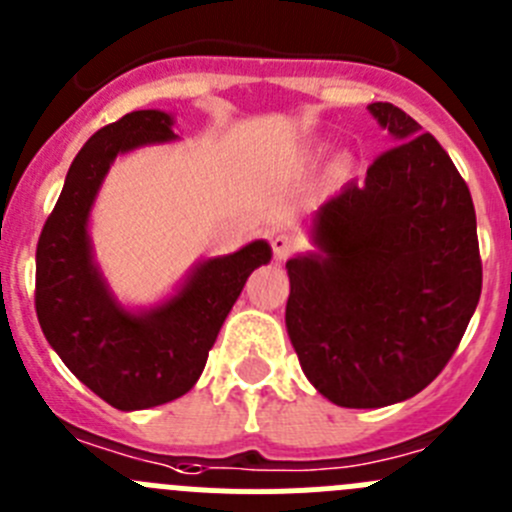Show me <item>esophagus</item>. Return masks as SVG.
Returning a JSON list of instances; mask_svg holds the SVG:
<instances>
[{"mask_svg":"<svg viewBox=\"0 0 512 512\" xmlns=\"http://www.w3.org/2000/svg\"><path fill=\"white\" fill-rule=\"evenodd\" d=\"M270 245H272V255H275V260H288V257L295 252V237L293 234L280 232L272 237Z\"/></svg>","mask_w":512,"mask_h":512,"instance_id":"1","label":"esophagus"}]
</instances>
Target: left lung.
<instances>
[{
  "mask_svg": "<svg viewBox=\"0 0 512 512\" xmlns=\"http://www.w3.org/2000/svg\"><path fill=\"white\" fill-rule=\"evenodd\" d=\"M394 146L313 217L323 257L288 265L285 326L310 384L338 407L396 404L432 384L482 290L470 189L432 133L391 103Z\"/></svg>",
  "mask_w": 512,
  "mask_h": 512,
  "instance_id": "8db88e82",
  "label": "left lung"
}]
</instances>
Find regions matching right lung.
Listing matches in <instances>:
<instances>
[{"label": "right lung", "instance_id": "right-lung-1", "mask_svg": "<svg viewBox=\"0 0 512 512\" xmlns=\"http://www.w3.org/2000/svg\"><path fill=\"white\" fill-rule=\"evenodd\" d=\"M169 138L171 118L161 111H133L95 131L75 156L37 242L42 333L62 364L121 412L159 407L197 384L250 272L270 260L267 242H252L199 265L181 293L151 313L133 315L113 303L90 260V204L118 154Z\"/></svg>", "mask_w": 512, "mask_h": 512}]
</instances>
